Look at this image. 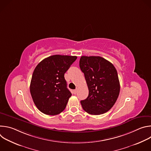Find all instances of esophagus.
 <instances>
[{"label":"esophagus","instance_id":"34e87169","mask_svg":"<svg viewBox=\"0 0 151 151\" xmlns=\"http://www.w3.org/2000/svg\"><path fill=\"white\" fill-rule=\"evenodd\" d=\"M77 91H78V89H77V88L75 89V90H73V93H74V94H76L77 93Z\"/></svg>","mask_w":151,"mask_h":151}]
</instances>
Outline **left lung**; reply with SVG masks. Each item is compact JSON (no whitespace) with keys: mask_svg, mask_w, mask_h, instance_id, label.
Instances as JSON below:
<instances>
[{"mask_svg":"<svg viewBox=\"0 0 151 151\" xmlns=\"http://www.w3.org/2000/svg\"><path fill=\"white\" fill-rule=\"evenodd\" d=\"M79 67L89 90L87 98L81 101L83 109L98 115L109 111L120 91L117 71L113 64L99 56H82Z\"/></svg>","mask_w":151,"mask_h":151,"instance_id":"1","label":"left lung"}]
</instances>
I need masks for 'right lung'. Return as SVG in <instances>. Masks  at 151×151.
<instances>
[{
    "label": "right lung",
    "instance_id": "obj_1",
    "mask_svg": "<svg viewBox=\"0 0 151 151\" xmlns=\"http://www.w3.org/2000/svg\"><path fill=\"white\" fill-rule=\"evenodd\" d=\"M76 56L54 55L41 61L32 75L30 91L33 102L42 113L55 115L63 112L72 94L64 73Z\"/></svg>",
    "mask_w": 151,
    "mask_h": 151
}]
</instances>
